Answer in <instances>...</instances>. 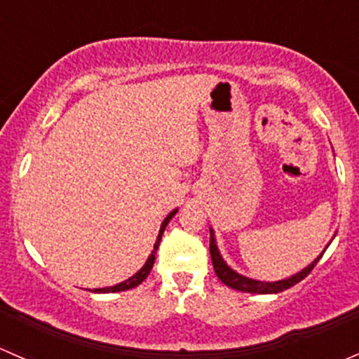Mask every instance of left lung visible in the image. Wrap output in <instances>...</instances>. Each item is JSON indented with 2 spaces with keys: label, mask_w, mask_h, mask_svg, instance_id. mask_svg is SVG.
I'll return each instance as SVG.
<instances>
[{
  "label": "left lung",
  "mask_w": 359,
  "mask_h": 359,
  "mask_svg": "<svg viewBox=\"0 0 359 359\" xmlns=\"http://www.w3.org/2000/svg\"><path fill=\"white\" fill-rule=\"evenodd\" d=\"M209 250H210V259H212V266H214V273L217 275V278H219L224 285L231 287V289L240 290V292H250V294H278V292L290 289V287H294L295 283L304 280L306 276L313 271V268H315L316 262L321 259V256H323V254H321V256L313 261L308 268H304L301 273L290 276V278L282 280V282H257V280L245 278V276L238 275V273H235L233 269L228 268L226 262H224L223 257L219 256V250H217L216 247V240H214L212 230H210Z\"/></svg>",
  "instance_id": "8db88e82"
}]
</instances>
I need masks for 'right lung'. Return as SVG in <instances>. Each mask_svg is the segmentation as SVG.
<instances>
[{
  "label": "right lung",
  "mask_w": 359,
  "mask_h": 359,
  "mask_svg": "<svg viewBox=\"0 0 359 359\" xmlns=\"http://www.w3.org/2000/svg\"><path fill=\"white\" fill-rule=\"evenodd\" d=\"M176 212H178V210H172V212L169 214V216L165 217V219H164V223H162V226H161V231H158L157 242H155V245H154V250H152V254H150V256H149V259H147L145 266H143V268L140 269V271L136 273V275H133L131 278H129V280H126V282H123V283H119V285L109 287V289H97V290H95V292H121V290H129V289H135V287H138L140 283H142L143 280H145L147 276L150 275V271H152V266H154V261H155V254H157V249H158V243H161L162 233H164L165 226H168V223H169V219H171V217L175 216Z\"/></svg>",
  "instance_id": "1"
}]
</instances>
